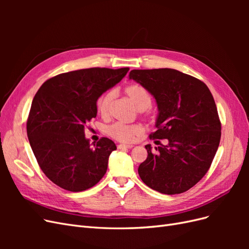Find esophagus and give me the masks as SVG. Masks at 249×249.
<instances>
[{
    "label": "esophagus",
    "mask_w": 249,
    "mask_h": 249,
    "mask_svg": "<svg viewBox=\"0 0 249 249\" xmlns=\"http://www.w3.org/2000/svg\"><path fill=\"white\" fill-rule=\"evenodd\" d=\"M117 147H118V149H127V148H132L133 145L132 144H118Z\"/></svg>",
    "instance_id": "obj_1"
}]
</instances>
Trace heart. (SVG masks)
Segmentation results:
<instances>
[{"instance_id":"1","label":"heart","mask_w":249,"mask_h":249,"mask_svg":"<svg viewBox=\"0 0 249 249\" xmlns=\"http://www.w3.org/2000/svg\"><path fill=\"white\" fill-rule=\"evenodd\" d=\"M126 93L130 96L131 101L137 108L141 106H150V96L146 90L139 85H131L126 88ZM111 100V92L103 94L96 103V107L102 114L106 113L108 110L109 103ZM142 130L139 124H127L124 123H115L108 127V134L114 139L122 142H131L134 137L138 135Z\"/></svg>"}]
</instances>
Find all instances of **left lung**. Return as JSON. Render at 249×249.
I'll list each match as a JSON object with an SVG mask.
<instances>
[{"instance_id": "1", "label": "left lung", "mask_w": 249, "mask_h": 249, "mask_svg": "<svg viewBox=\"0 0 249 249\" xmlns=\"http://www.w3.org/2000/svg\"><path fill=\"white\" fill-rule=\"evenodd\" d=\"M153 95L158 115L153 139L138 167L142 182L163 194H178L198 183L209 170L221 137L216 104L205 83L172 69L133 70L129 74Z\"/></svg>"}]
</instances>
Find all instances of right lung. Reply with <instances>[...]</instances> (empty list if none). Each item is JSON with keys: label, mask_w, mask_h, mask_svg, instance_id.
Instances as JSON below:
<instances>
[{"label": "right lung", "mask_w": 249, "mask_h": 249, "mask_svg": "<svg viewBox=\"0 0 249 249\" xmlns=\"http://www.w3.org/2000/svg\"><path fill=\"white\" fill-rule=\"evenodd\" d=\"M129 67L86 69L44 82L35 94L27 134L41 170L53 183L71 192L93 187L105 176L116 149L109 138L93 148L85 126L96 117L99 97L122 81Z\"/></svg>", "instance_id": "add662e5"}]
</instances>
